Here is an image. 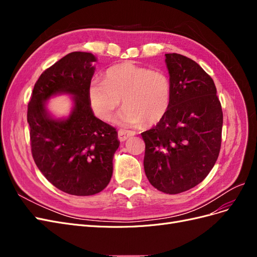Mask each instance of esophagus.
<instances>
[{
  "label": "esophagus",
  "mask_w": 257,
  "mask_h": 257,
  "mask_svg": "<svg viewBox=\"0 0 257 257\" xmlns=\"http://www.w3.org/2000/svg\"><path fill=\"white\" fill-rule=\"evenodd\" d=\"M135 135V133L134 132H131V131H125V130H120L119 132H118V138H119V141L120 142H125L127 138H130V137H132V136H134Z\"/></svg>",
  "instance_id": "esophagus-1"
}]
</instances>
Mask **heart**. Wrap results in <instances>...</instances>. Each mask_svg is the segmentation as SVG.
I'll return each instance as SVG.
<instances>
[{
	"label": "heart",
	"mask_w": 257,
	"mask_h": 257,
	"mask_svg": "<svg viewBox=\"0 0 257 257\" xmlns=\"http://www.w3.org/2000/svg\"><path fill=\"white\" fill-rule=\"evenodd\" d=\"M88 97L93 111L109 121L121 104L125 107L116 116L121 125L137 127L153 125L167 114L173 102V84L161 71L136 65L131 62L107 69L105 80H92Z\"/></svg>",
	"instance_id": "1"
}]
</instances>
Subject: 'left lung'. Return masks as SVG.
Listing matches in <instances>:
<instances>
[{
  "label": "left lung",
  "mask_w": 257,
  "mask_h": 257,
  "mask_svg": "<svg viewBox=\"0 0 257 257\" xmlns=\"http://www.w3.org/2000/svg\"><path fill=\"white\" fill-rule=\"evenodd\" d=\"M173 84L167 114L142 133L144 168L149 182L166 194H179L200 183L220 153L223 125L221 103L210 77L195 61L165 54Z\"/></svg>",
  "instance_id": "left-lung-1"
}]
</instances>
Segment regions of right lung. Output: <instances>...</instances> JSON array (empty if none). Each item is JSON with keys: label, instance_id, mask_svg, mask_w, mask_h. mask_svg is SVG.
<instances>
[{"label": "right lung", "instance_id": "obj_1", "mask_svg": "<svg viewBox=\"0 0 257 257\" xmlns=\"http://www.w3.org/2000/svg\"><path fill=\"white\" fill-rule=\"evenodd\" d=\"M97 58L71 52L41 75L28 105V123L36 166L56 188L76 196L103 191L113 170L120 146L114 127L94 115L88 89ZM68 95L72 108L58 118L48 109L52 97Z\"/></svg>", "mask_w": 257, "mask_h": 257}]
</instances>
